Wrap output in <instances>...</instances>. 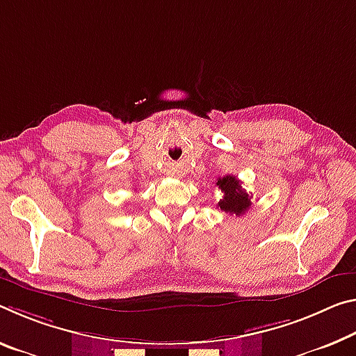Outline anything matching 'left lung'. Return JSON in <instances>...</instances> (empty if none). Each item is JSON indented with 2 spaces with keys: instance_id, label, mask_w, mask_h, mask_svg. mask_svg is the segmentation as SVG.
I'll return each instance as SVG.
<instances>
[{
  "instance_id": "8db88e82",
  "label": "left lung",
  "mask_w": 356,
  "mask_h": 356,
  "mask_svg": "<svg viewBox=\"0 0 356 356\" xmlns=\"http://www.w3.org/2000/svg\"><path fill=\"white\" fill-rule=\"evenodd\" d=\"M218 188L223 191V198L218 201V207L231 216L239 217L249 211L252 196L241 187V180L236 176H225L217 180Z\"/></svg>"
}]
</instances>
